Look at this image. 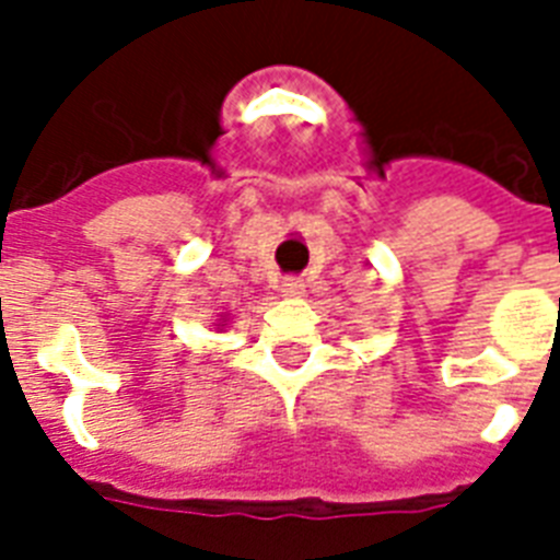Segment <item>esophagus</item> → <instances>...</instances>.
Returning a JSON list of instances; mask_svg holds the SVG:
<instances>
[{
    "instance_id": "1",
    "label": "esophagus",
    "mask_w": 560,
    "mask_h": 560,
    "mask_svg": "<svg viewBox=\"0 0 560 560\" xmlns=\"http://www.w3.org/2000/svg\"><path fill=\"white\" fill-rule=\"evenodd\" d=\"M302 290H305V281L299 279V276H288V279L281 281V293L284 296H299Z\"/></svg>"
}]
</instances>
